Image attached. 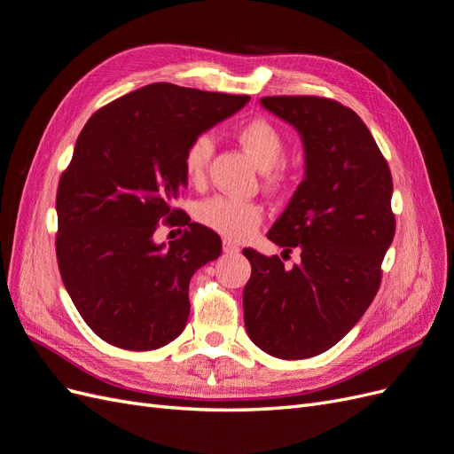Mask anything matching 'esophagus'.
Instances as JSON below:
<instances>
[{
  "label": "esophagus",
  "instance_id": "34e87169",
  "mask_svg": "<svg viewBox=\"0 0 454 454\" xmlns=\"http://www.w3.org/2000/svg\"><path fill=\"white\" fill-rule=\"evenodd\" d=\"M223 252H225L227 255H235V254H239V252H240V248H239V246H237L235 242L223 240Z\"/></svg>",
  "mask_w": 454,
  "mask_h": 454
}]
</instances>
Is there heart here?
Wrapping results in <instances>:
<instances>
[{
	"label": "heart",
	"mask_w": 454,
	"mask_h": 454,
	"mask_svg": "<svg viewBox=\"0 0 454 454\" xmlns=\"http://www.w3.org/2000/svg\"><path fill=\"white\" fill-rule=\"evenodd\" d=\"M237 140L261 168V176H263V184L267 189H280L287 182L290 167L282 159L286 149L284 134L269 119L255 117L246 121L244 125L237 129ZM214 151V138L206 132L197 134L187 144L184 151V172L189 184H204ZM197 217L202 225L214 229L229 240H244L252 237L255 229L261 225L263 210L252 200L215 195L199 204Z\"/></svg>",
	"instance_id": "obj_1"
}]
</instances>
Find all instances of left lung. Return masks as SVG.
Returning a JSON list of instances; mask_svg holds the SVG:
<instances>
[{
    "mask_svg": "<svg viewBox=\"0 0 454 454\" xmlns=\"http://www.w3.org/2000/svg\"><path fill=\"white\" fill-rule=\"evenodd\" d=\"M261 106L303 140L305 177L267 235L301 261L284 269L278 255L242 250L252 265L244 324L263 352L303 360L337 345L379 292L395 232L392 174L350 107L320 96H265Z\"/></svg>",
    "mask_w": 454,
    "mask_h": 454,
    "instance_id": "8db88e82",
    "label": "left lung"
}]
</instances>
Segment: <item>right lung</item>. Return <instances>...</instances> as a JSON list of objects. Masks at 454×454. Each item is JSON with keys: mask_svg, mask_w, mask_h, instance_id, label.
I'll list each match as a JSON object with an SVG mask.
<instances>
[{"mask_svg": "<svg viewBox=\"0 0 454 454\" xmlns=\"http://www.w3.org/2000/svg\"><path fill=\"white\" fill-rule=\"evenodd\" d=\"M248 100L151 83L81 130L59 184L57 259L75 309L109 345L155 350L184 332L191 277L222 254L217 232L174 208L187 185L184 151ZM160 221H184V237L155 245Z\"/></svg>", "mask_w": 454, "mask_h": 454, "instance_id": "right-lung-1", "label": "right lung"}]
</instances>
